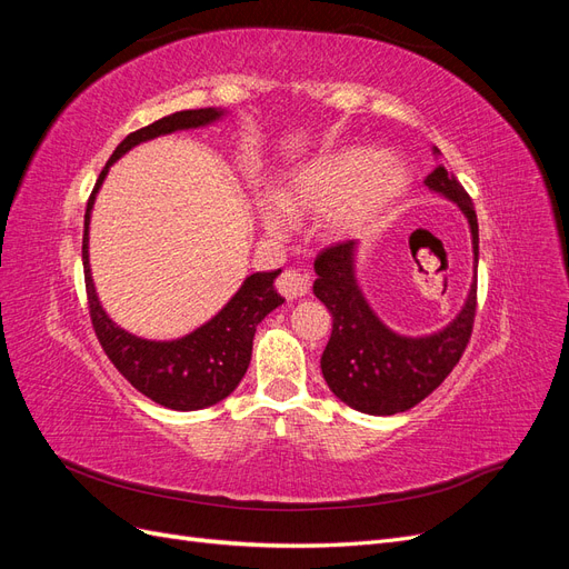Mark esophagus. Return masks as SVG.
Listing matches in <instances>:
<instances>
[{
	"instance_id": "1",
	"label": "esophagus",
	"mask_w": 569,
	"mask_h": 569,
	"mask_svg": "<svg viewBox=\"0 0 569 569\" xmlns=\"http://www.w3.org/2000/svg\"><path fill=\"white\" fill-rule=\"evenodd\" d=\"M308 287H311V278L301 270H284L278 278L280 295L287 299H299L308 295Z\"/></svg>"
}]
</instances>
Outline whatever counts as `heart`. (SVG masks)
Instances as JSON below:
<instances>
[{
	"label": "heart",
	"mask_w": 569,
	"mask_h": 569,
	"mask_svg": "<svg viewBox=\"0 0 569 569\" xmlns=\"http://www.w3.org/2000/svg\"><path fill=\"white\" fill-rule=\"evenodd\" d=\"M410 168L363 144L322 151L289 173L278 194L258 197L266 230L284 232L289 216H320L332 237H353L399 206L410 189Z\"/></svg>",
	"instance_id": "heart-1"
}]
</instances>
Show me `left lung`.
I'll return each instance as SVG.
<instances>
[{
    "label": "left lung",
    "mask_w": 569,
    "mask_h": 569,
    "mask_svg": "<svg viewBox=\"0 0 569 569\" xmlns=\"http://www.w3.org/2000/svg\"><path fill=\"white\" fill-rule=\"evenodd\" d=\"M439 157V149L435 147ZM425 184L453 201L468 218L472 232L475 278L460 313L439 332L406 337L377 318L356 278L358 242L335 244L316 258L313 295L332 313V335L320 358L327 387L353 410L368 416H396L418 406L456 368L472 335L477 311L479 226L470 194L443 166Z\"/></svg>",
    "instance_id": "left-lung-1"
}]
</instances>
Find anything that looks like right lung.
<instances>
[{
  "instance_id": "right-lung-1",
  "label": "right lung",
  "mask_w": 569,
  "mask_h": 569,
  "mask_svg": "<svg viewBox=\"0 0 569 569\" xmlns=\"http://www.w3.org/2000/svg\"><path fill=\"white\" fill-rule=\"evenodd\" d=\"M226 116L222 109H192L170 113L157 123L130 132L116 147L104 170L92 189L88 211H84L82 234V268L84 287H88L90 318L101 349L126 380L142 391L147 399L173 410H201L230 396L249 368L256 327L270 311L282 306L284 299L274 289V278L280 270L253 272L237 289V295L220 311L194 332L180 339L157 341L130 335L116 325L104 306L99 303L92 270H90V218L101 182L109 176V168L128 153L132 147L153 137L170 134L176 130H192L211 126Z\"/></svg>"
}]
</instances>
